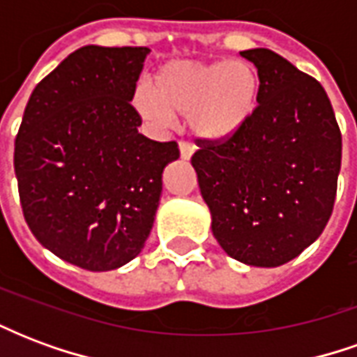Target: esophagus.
<instances>
[{
    "mask_svg": "<svg viewBox=\"0 0 357 357\" xmlns=\"http://www.w3.org/2000/svg\"><path fill=\"white\" fill-rule=\"evenodd\" d=\"M179 156H181L183 160H189V158L193 156V147H191L189 143H185V141H181V143H179Z\"/></svg>",
    "mask_w": 357,
    "mask_h": 357,
    "instance_id": "obj_1",
    "label": "esophagus"
}]
</instances>
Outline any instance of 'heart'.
Segmentation results:
<instances>
[{
	"instance_id": "heart-1",
	"label": "heart",
	"mask_w": 357,
	"mask_h": 357,
	"mask_svg": "<svg viewBox=\"0 0 357 357\" xmlns=\"http://www.w3.org/2000/svg\"><path fill=\"white\" fill-rule=\"evenodd\" d=\"M260 86L256 66L245 59L168 61L153 76V89L137 84L130 101L156 130H168L174 118H185L199 141L224 143L252 120Z\"/></svg>"
}]
</instances>
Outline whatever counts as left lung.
<instances>
[{
    "label": "left lung",
    "mask_w": 357,
    "mask_h": 357,
    "mask_svg": "<svg viewBox=\"0 0 357 357\" xmlns=\"http://www.w3.org/2000/svg\"><path fill=\"white\" fill-rule=\"evenodd\" d=\"M258 68L252 120L191 158L212 233L227 255L277 268L307 248L329 222L342 137L321 84L271 50L241 51Z\"/></svg>",
    "instance_id": "8db88e82"
}]
</instances>
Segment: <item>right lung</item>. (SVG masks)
I'll use <instances>...</instances> for the list:
<instances>
[{
  "mask_svg": "<svg viewBox=\"0 0 357 357\" xmlns=\"http://www.w3.org/2000/svg\"><path fill=\"white\" fill-rule=\"evenodd\" d=\"M147 47H80L28 99L15 174L30 231L89 271L124 266L145 247L176 141L141 135L132 97Z\"/></svg>",
  "mask_w": 357,
  "mask_h": 357,
  "instance_id": "1",
  "label": "right lung"
}]
</instances>
